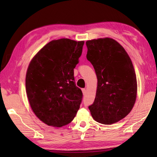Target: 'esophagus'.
<instances>
[{
    "label": "esophagus",
    "mask_w": 157,
    "mask_h": 157,
    "mask_svg": "<svg viewBox=\"0 0 157 157\" xmlns=\"http://www.w3.org/2000/svg\"><path fill=\"white\" fill-rule=\"evenodd\" d=\"M82 94H83L84 95H86V89H82Z\"/></svg>",
    "instance_id": "1"
}]
</instances>
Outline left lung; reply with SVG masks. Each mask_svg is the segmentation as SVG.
Masks as SVG:
<instances>
[{
  "mask_svg": "<svg viewBox=\"0 0 157 157\" xmlns=\"http://www.w3.org/2000/svg\"><path fill=\"white\" fill-rule=\"evenodd\" d=\"M86 44V58L98 79L90 112L98 123H116L128 115L136 102L137 81L134 66L126 50L113 39H92Z\"/></svg>",
  "mask_w": 157,
  "mask_h": 157,
  "instance_id": "left-lung-1",
  "label": "left lung"
}]
</instances>
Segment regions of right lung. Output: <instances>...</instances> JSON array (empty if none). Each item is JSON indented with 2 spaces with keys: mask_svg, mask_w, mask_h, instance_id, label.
I'll return each instance as SVG.
<instances>
[{
  "mask_svg": "<svg viewBox=\"0 0 157 157\" xmlns=\"http://www.w3.org/2000/svg\"><path fill=\"white\" fill-rule=\"evenodd\" d=\"M84 41L52 40L34 55L25 76L26 94L32 110L49 126L71 123L79 109L82 92L76 86L74 71Z\"/></svg>",
  "mask_w": 157,
  "mask_h": 157,
  "instance_id": "obj_1",
  "label": "right lung"
}]
</instances>
